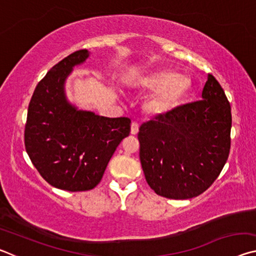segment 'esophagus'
I'll return each instance as SVG.
<instances>
[{"instance_id": "esophagus-1", "label": "esophagus", "mask_w": 256, "mask_h": 256, "mask_svg": "<svg viewBox=\"0 0 256 256\" xmlns=\"http://www.w3.org/2000/svg\"><path fill=\"white\" fill-rule=\"evenodd\" d=\"M138 124L136 122H133L131 124V134L136 136V134H138Z\"/></svg>"}]
</instances>
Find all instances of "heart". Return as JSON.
I'll list each match as a JSON object with an SVG mask.
<instances>
[{
  "instance_id": "1",
  "label": "heart",
  "mask_w": 256,
  "mask_h": 256,
  "mask_svg": "<svg viewBox=\"0 0 256 256\" xmlns=\"http://www.w3.org/2000/svg\"><path fill=\"white\" fill-rule=\"evenodd\" d=\"M141 88L152 94L144 102V110L151 116H164L180 105L192 88L190 78L170 71L152 73L140 82Z\"/></svg>"
}]
</instances>
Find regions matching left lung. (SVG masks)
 Wrapping results in <instances>:
<instances>
[{"label":"left lung","instance_id":"8db88e82","mask_svg":"<svg viewBox=\"0 0 256 256\" xmlns=\"http://www.w3.org/2000/svg\"><path fill=\"white\" fill-rule=\"evenodd\" d=\"M201 98L138 128L142 170L160 196L185 200L200 196L227 162L230 104L212 74H208Z\"/></svg>","mask_w":256,"mask_h":256}]
</instances>
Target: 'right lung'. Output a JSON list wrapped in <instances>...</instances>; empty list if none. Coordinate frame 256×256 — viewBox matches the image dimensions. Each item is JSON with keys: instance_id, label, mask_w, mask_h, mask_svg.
<instances>
[{"instance_id": "add662e5", "label": "right lung", "mask_w": 256, "mask_h": 256, "mask_svg": "<svg viewBox=\"0 0 256 256\" xmlns=\"http://www.w3.org/2000/svg\"><path fill=\"white\" fill-rule=\"evenodd\" d=\"M89 58L86 50L66 56L40 81L29 102L26 151L42 178L56 188H96L116 148L131 131V120L79 110L68 102L66 78Z\"/></svg>"}]
</instances>
